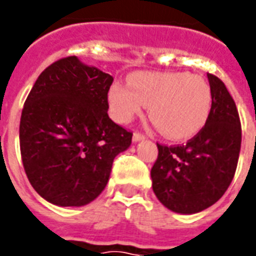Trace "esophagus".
<instances>
[{"label":"esophagus","mask_w":256,"mask_h":256,"mask_svg":"<svg viewBox=\"0 0 256 256\" xmlns=\"http://www.w3.org/2000/svg\"><path fill=\"white\" fill-rule=\"evenodd\" d=\"M145 136L142 133H140V132H134L133 134V141L134 142H137V141H141V140H144Z\"/></svg>","instance_id":"obj_1"}]
</instances>
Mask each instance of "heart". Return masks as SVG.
<instances>
[{
    "instance_id": "1",
    "label": "heart",
    "mask_w": 256,
    "mask_h": 256,
    "mask_svg": "<svg viewBox=\"0 0 256 256\" xmlns=\"http://www.w3.org/2000/svg\"><path fill=\"white\" fill-rule=\"evenodd\" d=\"M112 116L130 122L150 106V118L172 140H186L207 122L212 93L207 80L186 72H136L128 84L115 82L108 92Z\"/></svg>"
}]
</instances>
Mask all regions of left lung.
I'll list each match as a JSON object with an SVG mask.
<instances>
[{
	"label": "left lung",
	"mask_w": 256,
	"mask_h": 256,
	"mask_svg": "<svg viewBox=\"0 0 256 256\" xmlns=\"http://www.w3.org/2000/svg\"><path fill=\"white\" fill-rule=\"evenodd\" d=\"M212 106L203 128L186 144H158L152 188L164 207L194 214L216 203L236 172L242 123L234 100L218 76L207 74Z\"/></svg>",
	"instance_id": "left-lung-1"
}]
</instances>
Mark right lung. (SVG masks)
Returning a JSON list of instances; mask_svg holds the SVG:
<instances>
[{
  "mask_svg": "<svg viewBox=\"0 0 256 256\" xmlns=\"http://www.w3.org/2000/svg\"><path fill=\"white\" fill-rule=\"evenodd\" d=\"M114 78L68 56L45 68L20 118V154L31 186L49 203L79 207L110 180L133 133L108 116Z\"/></svg>",
  "mask_w": 256,
  "mask_h": 256,
  "instance_id": "add662e5",
  "label": "right lung"
}]
</instances>
